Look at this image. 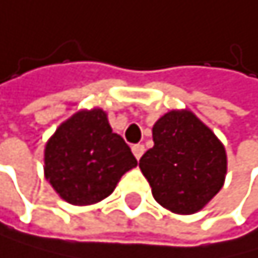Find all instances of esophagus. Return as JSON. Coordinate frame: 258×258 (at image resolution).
Listing matches in <instances>:
<instances>
[{
	"mask_svg": "<svg viewBox=\"0 0 258 258\" xmlns=\"http://www.w3.org/2000/svg\"><path fill=\"white\" fill-rule=\"evenodd\" d=\"M144 152H145V147L142 145V144H136V145H132V153H134V157L137 158V160H140V157L144 155Z\"/></svg>",
	"mask_w": 258,
	"mask_h": 258,
	"instance_id": "1",
	"label": "esophagus"
}]
</instances>
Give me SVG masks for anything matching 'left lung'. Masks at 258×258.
Returning <instances> with one entry per match:
<instances>
[{
  "instance_id": "obj_1",
  "label": "left lung",
  "mask_w": 258,
  "mask_h": 258,
  "mask_svg": "<svg viewBox=\"0 0 258 258\" xmlns=\"http://www.w3.org/2000/svg\"><path fill=\"white\" fill-rule=\"evenodd\" d=\"M152 132L155 145L142 155L139 166L155 200L179 215L202 210L225 182V147L187 109L168 111Z\"/></svg>"
}]
</instances>
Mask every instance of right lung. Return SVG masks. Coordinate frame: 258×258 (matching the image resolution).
Wrapping results in <instances>:
<instances>
[{"instance_id": "1", "label": "right lung", "mask_w": 258, "mask_h": 258, "mask_svg": "<svg viewBox=\"0 0 258 258\" xmlns=\"http://www.w3.org/2000/svg\"><path fill=\"white\" fill-rule=\"evenodd\" d=\"M137 166L129 145L114 134L100 108L82 109L56 129L45 147V177L73 205H92Z\"/></svg>"}]
</instances>
